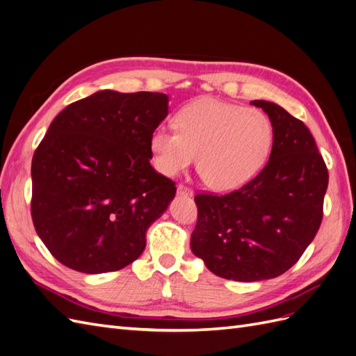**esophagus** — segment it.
I'll return each instance as SVG.
<instances>
[{"instance_id":"obj_1","label":"esophagus","mask_w":356,"mask_h":356,"mask_svg":"<svg viewBox=\"0 0 356 356\" xmlns=\"http://www.w3.org/2000/svg\"><path fill=\"white\" fill-rule=\"evenodd\" d=\"M177 193H178V196H184V197H187V196H193V190H191V188H188V187H187V186H184V184H179V186H178Z\"/></svg>"}]
</instances>
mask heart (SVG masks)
Returning <instances> with one entry per match:
<instances>
[{
  "label": "heart",
  "instance_id": "obj_1",
  "mask_svg": "<svg viewBox=\"0 0 356 356\" xmlns=\"http://www.w3.org/2000/svg\"><path fill=\"white\" fill-rule=\"evenodd\" d=\"M175 129L149 135L153 165L175 177L195 163L207 184L234 190L254 178L270 154L273 124L263 111L215 98H199L177 113Z\"/></svg>",
  "mask_w": 356,
  "mask_h": 356
}]
</instances>
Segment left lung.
<instances>
[{
    "label": "left lung",
    "instance_id": "obj_1",
    "mask_svg": "<svg viewBox=\"0 0 356 356\" xmlns=\"http://www.w3.org/2000/svg\"><path fill=\"white\" fill-rule=\"evenodd\" d=\"M270 118L267 165L229 195H196L191 251L224 279L255 282L285 273L314 241L322 221L328 170L306 124L282 106L252 101Z\"/></svg>",
    "mask_w": 356,
    "mask_h": 356
}]
</instances>
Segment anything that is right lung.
Returning a JSON list of instances; mask_svg holds the SVG:
<instances>
[{
  "label": "right lung",
  "instance_id": "right-lung-1",
  "mask_svg": "<svg viewBox=\"0 0 356 356\" xmlns=\"http://www.w3.org/2000/svg\"><path fill=\"white\" fill-rule=\"evenodd\" d=\"M165 93L99 90L70 104L32 157V222L59 263L81 273L135 261L175 182L149 165V135L168 115Z\"/></svg>",
  "mask_w": 356,
  "mask_h": 356
}]
</instances>
